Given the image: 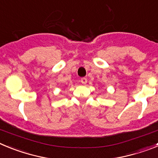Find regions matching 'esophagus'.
<instances>
[{
	"label": "esophagus",
	"instance_id": "34e87169",
	"mask_svg": "<svg viewBox=\"0 0 158 158\" xmlns=\"http://www.w3.org/2000/svg\"><path fill=\"white\" fill-rule=\"evenodd\" d=\"M81 84H84V85H85V84L87 83V78L82 77L81 79Z\"/></svg>",
	"mask_w": 158,
	"mask_h": 158
}]
</instances>
